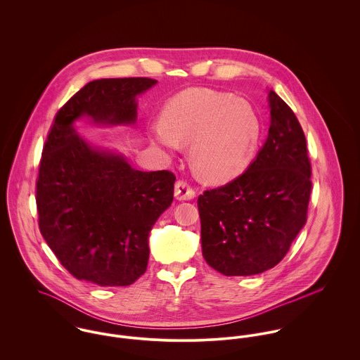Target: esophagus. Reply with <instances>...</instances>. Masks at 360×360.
Masks as SVG:
<instances>
[{
    "instance_id": "34e87169",
    "label": "esophagus",
    "mask_w": 360,
    "mask_h": 360,
    "mask_svg": "<svg viewBox=\"0 0 360 360\" xmlns=\"http://www.w3.org/2000/svg\"><path fill=\"white\" fill-rule=\"evenodd\" d=\"M174 197L179 201H190L195 197V190L184 180H179L174 186Z\"/></svg>"
}]
</instances>
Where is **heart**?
<instances>
[{"label":"heart","instance_id":"obj_1","mask_svg":"<svg viewBox=\"0 0 360 360\" xmlns=\"http://www.w3.org/2000/svg\"><path fill=\"white\" fill-rule=\"evenodd\" d=\"M260 119L254 106L229 93L206 89L174 96L162 112V123L150 127L158 144L176 150L191 144L190 159L207 181L224 183L248 166L260 139Z\"/></svg>","mask_w":360,"mask_h":360}]
</instances>
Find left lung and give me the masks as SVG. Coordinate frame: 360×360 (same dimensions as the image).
<instances>
[{
  "mask_svg": "<svg viewBox=\"0 0 360 360\" xmlns=\"http://www.w3.org/2000/svg\"><path fill=\"white\" fill-rule=\"evenodd\" d=\"M270 127L248 169L198 197L206 263L224 276H252L274 267L307 223L311 167L304 130L274 91Z\"/></svg>",
  "mask_w": 360,
  "mask_h": 360,
  "instance_id": "8db88e82",
  "label": "left lung"
}]
</instances>
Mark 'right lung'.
I'll use <instances>...</instances> for the list:
<instances>
[{"mask_svg": "<svg viewBox=\"0 0 360 360\" xmlns=\"http://www.w3.org/2000/svg\"><path fill=\"white\" fill-rule=\"evenodd\" d=\"M154 84L148 77L90 82L52 123L36 188L39 226L77 280L124 287L147 270L148 236L173 201L176 176L133 169L123 155L90 146L73 123L89 116L97 124H131L136 97Z\"/></svg>", "mask_w": 360, "mask_h": 360, "instance_id": "1", "label": "right lung"}]
</instances>
